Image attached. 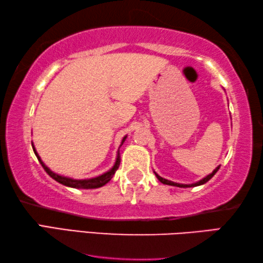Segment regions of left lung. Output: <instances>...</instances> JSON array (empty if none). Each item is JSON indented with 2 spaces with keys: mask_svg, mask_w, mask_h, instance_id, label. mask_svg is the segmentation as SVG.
<instances>
[{
  "mask_svg": "<svg viewBox=\"0 0 263 263\" xmlns=\"http://www.w3.org/2000/svg\"><path fill=\"white\" fill-rule=\"evenodd\" d=\"M220 169V165L219 166H217L216 169L213 170V172L212 174H210L209 176H206L205 178H203L201 180H199V182H197V183H193V184H178V183H175V182H171V180H167V179H164V178H162L161 176H158L156 172H155V175H156V177L158 178V180H160L161 183H163V184H166V185H172V186H178V187H192V186H198V185H203V184H205L206 182H209V180L213 177L214 175L217 174V171Z\"/></svg>",
  "mask_w": 263,
  "mask_h": 263,
  "instance_id": "obj_1",
  "label": "left lung"
}]
</instances>
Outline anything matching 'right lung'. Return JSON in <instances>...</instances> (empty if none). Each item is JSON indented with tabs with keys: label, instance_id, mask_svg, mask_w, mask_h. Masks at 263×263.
Returning a JSON list of instances; mask_svg holds the SVG:
<instances>
[{
	"label": "right lung",
	"instance_id": "add662e5",
	"mask_svg": "<svg viewBox=\"0 0 263 263\" xmlns=\"http://www.w3.org/2000/svg\"><path fill=\"white\" fill-rule=\"evenodd\" d=\"M126 140V137H123L122 140V143ZM121 143V144H122ZM32 149H33V153L36 155L38 161L42 164V166L44 167V170L46 171V174L50 176V177H52L54 180H57L58 183L65 185V186H70V187H76V189H97V187H101L103 185L107 184L113 177L115 171L119 169V165H120V162H121V158H120V152L118 153V158H116V162L114 166L111 167L109 171H107L106 174H103L101 176H98L96 178H91V179H72V178H67V177H63V176H59L57 174H54V172L51 171L49 167H47L43 161L41 160V157L38 156V154L36 152V149L32 145Z\"/></svg>",
	"mask_w": 263,
	"mask_h": 263
}]
</instances>
